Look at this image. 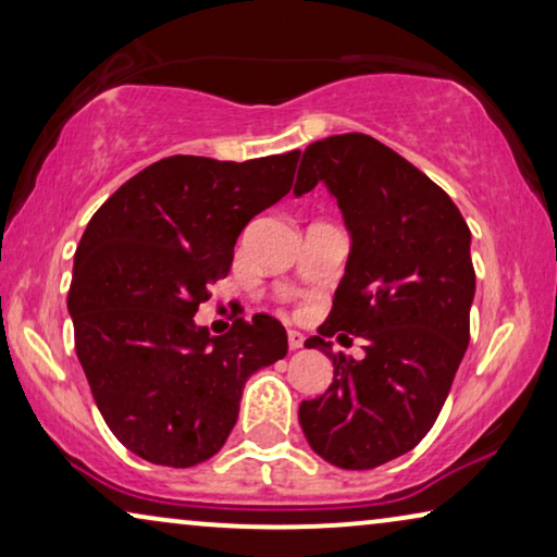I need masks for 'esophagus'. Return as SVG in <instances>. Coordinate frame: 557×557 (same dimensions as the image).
Masks as SVG:
<instances>
[{"label":"esophagus","instance_id":"esophagus-1","mask_svg":"<svg viewBox=\"0 0 557 557\" xmlns=\"http://www.w3.org/2000/svg\"><path fill=\"white\" fill-rule=\"evenodd\" d=\"M286 337H288V347H292V349H301L304 347V334L301 332L288 330Z\"/></svg>","mask_w":557,"mask_h":557}]
</instances>
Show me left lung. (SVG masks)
I'll list each match as a JSON object with an SVG mask.
<instances>
[{"label": "left lung", "mask_w": 557, "mask_h": 557, "mask_svg": "<svg viewBox=\"0 0 557 557\" xmlns=\"http://www.w3.org/2000/svg\"><path fill=\"white\" fill-rule=\"evenodd\" d=\"M319 182L352 243L330 319L304 342L330 357L334 380L301 403L299 423L324 461L375 469L421 444L451 391L476 288L471 233L436 182L368 134L309 144L294 195ZM339 331L366 339L362 361L331 352L323 337Z\"/></svg>", "instance_id": "8db88e82"}]
</instances>
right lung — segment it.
Here are the masks:
<instances>
[{"label":"right lung","mask_w":557,"mask_h":557,"mask_svg":"<svg viewBox=\"0 0 557 557\" xmlns=\"http://www.w3.org/2000/svg\"><path fill=\"white\" fill-rule=\"evenodd\" d=\"M299 154L159 159L90 218L67 292L75 352L103 421L141 459L208 461L238 421L246 380L286 357L269 314L220 337L193 317L231 271L243 227L292 189Z\"/></svg>","instance_id":"right-lung-1"}]
</instances>
